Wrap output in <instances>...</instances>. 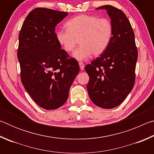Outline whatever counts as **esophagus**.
Segmentation results:
<instances>
[{"mask_svg": "<svg viewBox=\"0 0 154 154\" xmlns=\"http://www.w3.org/2000/svg\"><path fill=\"white\" fill-rule=\"evenodd\" d=\"M79 67H80V69L82 70V71H83V69H84V64L83 63V62H79Z\"/></svg>", "mask_w": 154, "mask_h": 154, "instance_id": "obj_1", "label": "esophagus"}]
</instances>
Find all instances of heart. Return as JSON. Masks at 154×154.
<instances>
[{"instance_id":"obj_1","label":"heart","mask_w":154,"mask_h":154,"mask_svg":"<svg viewBox=\"0 0 154 154\" xmlns=\"http://www.w3.org/2000/svg\"><path fill=\"white\" fill-rule=\"evenodd\" d=\"M67 30H60L56 33V40L66 52L73 50L72 56L77 60H85L92 56L103 54L113 37V26L107 18L96 15L82 14L66 23Z\"/></svg>"}]
</instances>
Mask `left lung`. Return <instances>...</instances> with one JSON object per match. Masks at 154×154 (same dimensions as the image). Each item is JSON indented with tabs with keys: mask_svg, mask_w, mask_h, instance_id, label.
I'll list each match as a JSON object with an SVG mask.
<instances>
[{
	"mask_svg": "<svg viewBox=\"0 0 154 154\" xmlns=\"http://www.w3.org/2000/svg\"><path fill=\"white\" fill-rule=\"evenodd\" d=\"M105 9L113 26V37L107 49L85 66L90 79L87 89L90 100L103 109H113L123 102L133 88L138 58L134 34L126 15L111 5Z\"/></svg>",
	"mask_w": 154,
	"mask_h": 154,
	"instance_id": "left-lung-1",
	"label": "left lung"
}]
</instances>
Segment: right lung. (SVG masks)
Returning a JSON list of instances; mask_svg holds the SVG:
<instances>
[{
	"mask_svg": "<svg viewBox=\"0 0 154 154\" xmlns=\"http://www.w3.org/2000/svg\"><path fill=\"white\" fill-rule=\"evenodd\" d=\"M68 15L46 8L29 13L19 35L17 58L25 90L38 106L47 110L66 103L79 72L76 60L69 58L56 38V25Z\"/></svg>",
	"mask_w": 154,
	"mask_h": 154,
	"instance_id": "right-lung-1",
	"label": "right lung"
}]
</instances>
